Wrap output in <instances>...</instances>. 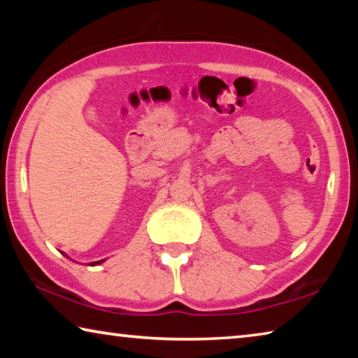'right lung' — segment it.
<instances>
[{
    "label": "right lung",
    "mask_w": 358,
    "mask_h": 358,
    "mask_svg": "<svg viewBox=\"0 0 358 358\" xmlns=\"http://www.w3.org/2000/svg\"><path fill=\"white\" fill-rule=\"evenodd\" d=\"M102 262H104V260H98V262H93L92 265H98V264H102Z\"/></svg>",
    "instance_id": "right-lung-1"
}]
</instances>
